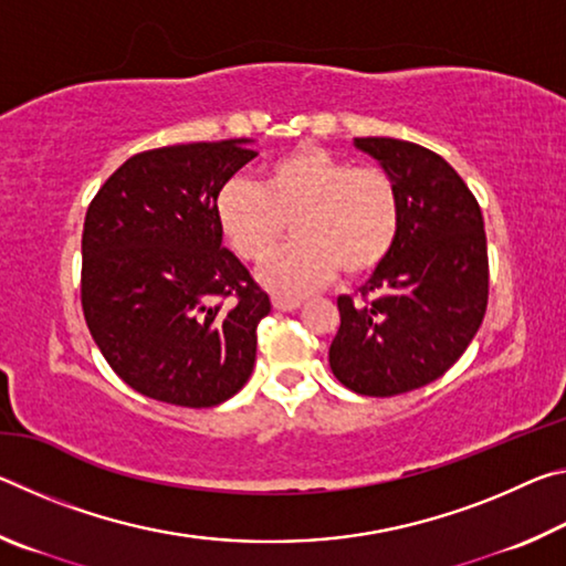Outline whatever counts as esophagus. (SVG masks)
Here are the masks:
<instances>
[{
	"instance_id": "1",
	"label": "esophagus",
	"mask_w": 566,
	"mask_h": 566,
	"mask_svg": "<svg viewBox=\"0 0 566 566\" xmlns=\"http://www.w3.org/2000/svg\"><path fill=\"white\" fill-rule=\"evenodd\" d=\"M300 300H286V296H272V306L276 312H292L300 310Z\"/></svg>"
}]
</instances>
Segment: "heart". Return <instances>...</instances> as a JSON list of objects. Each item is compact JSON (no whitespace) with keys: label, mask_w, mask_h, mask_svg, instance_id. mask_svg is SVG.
Returning <instances> with one entry per match:
<instances>
[{"label":"heart","mask_w":566,"mask_h":566,"mask_svg":"<svg viewBox=\"0 0 566 566\" xmlns=\"http://www.w3.org/2000/svg\"><path fill=\"white\" fill-rule=\"evenodd\" d=\"M217 222L244 262H262L294 229V242L262 266L276 294H310L337 272L375 274L395 252L401 199L395 177L354 165L334 151L302 145L270 161L262 185L234 177L217 195Z\"/></svg>","instance_id":"b5f03b06"}]
</instances>
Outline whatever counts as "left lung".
<instances>
[{
    "instance_id": "obj_1",
    "label": "left lung",
    "mask_w": 566,
    "mask_h": 566,
    "mask_svg": "<svg viewBox=\"0 0 566 566\" xmlns=\"http://www.w3.org/2000/svg\"><path fill=\"white\" fill-rule=\"evenodd\" d=\"M357 147L395 177L401 227L359 300H337L329 367L357 395L397 397L442 377L484 319V219L472 189L432 149L391 137H359Z\"/></svg>"
}]
</instances>
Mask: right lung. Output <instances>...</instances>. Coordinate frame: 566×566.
<instances>
[{
  "mask_svg": "<svg viewBox=\"0 0 566 566\" xmlns=\"http://www.w3.org/2000/svg\"><path fill=\"white\" fill-rule=\"evenodd\" d=\"M247 139L129 157L90 202L82 312L122 381L177 407H214L254 369L270 296L222 247L217 195L256 157Z\"/></svg>",
  "mask_w": 566,
  "mask_h": 566,
  "instance_id": "1",
  "label": "right lung"
}]
</instances>
